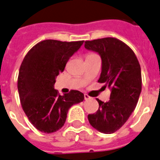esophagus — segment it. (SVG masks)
<instances>
[{
    "mask_svg": "<svg viewBox=\"0 0 160 160\" xmlns=\"http://www.w3.org/2000/svg\"><path fill=\"white\" fill-rule=\"evenodd\" d=\"M90 97H89V95H88V94H86V93H84V99H85V100H89V99H90Z\"/></svg>",
    "mask_w": 160,
    "mask_h": 160,
    "instance_id": "esophagus-1",
    "label": "esophagus"
}]
</instances>
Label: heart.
I'll list each match as a JSON object with an SVG mask.
<instances>
[{
	"instance_id": "heart-1",
	"label": "heart",
	"mask_w": 160,
	"mask_h": 160,
	"mask_svg": "<svg viewBox=\"0 0 160 160\" xmlns=\"http://www.w3.org/2000/svg\"><path fill=\"white\" fill-rule=\"evenodd\" d=\"M94 56H96V55H95V54H93V53H89V54L86 56V58H92V57H94Z\"/></svg>"
}]
</instances>
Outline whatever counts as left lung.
Instances as JSON below:
<instances>
[{"label": "left lung", "mask_w": 160, "mask_h": 160, "mask_svg": "<svg viewBox=\"0 0 160 160\" xmlns=\"http://www.w3.org/2000/svg\"><path fill=\"white\" fill-rule=\"evenodd\" d=\"M84 48L100 56L98 81L111 90L108 102L97 98L98 110L89 114L88 119L97 131L111 134L125 124L136 107L141 92V66L134 52L115 38L86 41Z\"/></svg>", "instance_id": "left-lung-1"}]
</instances>
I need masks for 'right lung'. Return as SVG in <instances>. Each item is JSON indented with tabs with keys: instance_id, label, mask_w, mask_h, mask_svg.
<instances>
[{
	"instance_id": "1",
	"label": "right lung",
	"mask_w": 160,
	"mask_h": 160,
	"mask_svg": "<svg viewBox=\"0 0 160 160\" xmlns=\"http://www.w3.org/2000/svg\"><path fill=\"white\" fill-rule=\"evenodd\" d=\"M84 41L44 40L29 50L19 68L18 91L24 113L38 131L52 133L64 126L71 106L82 102L84 93L71 90L59 95L56 78Z\"/></svg>"
}]
</instances>
